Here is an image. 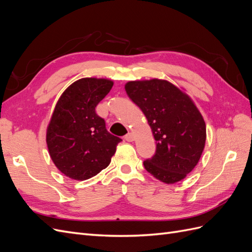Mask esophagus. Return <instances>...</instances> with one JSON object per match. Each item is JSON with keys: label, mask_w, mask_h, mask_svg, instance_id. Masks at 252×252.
Here are the masks:
<instances>
[{"label": "esophagus", "mask_w": 252, "mask_h": 252, "mask_svg": "<svg viewBox=\"0 0 252 252\" xmlns=\"http://www.w3.org/2000/svg\"><path fill=\"white\" fill-rule=\"evenodd\" d=\"M134 134L133 133H131V132H129V133H127L126 135H125V140L127 141V142H132V141H134Z\"/></svg>", "instance_id": "obj_1"}]
</instances>
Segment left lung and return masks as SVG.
<instances>
[{"mask_svg": "<svg viewBox=\"0 0 252 252\" xmlns=\"http://www.w3.org/2000/svg\"><path fill=\"white\" fill-rule=\"evenodd\" d=\"M125 90L157 141L155 156L144 161L145 169L166 184L184 180L199 163L206 142L205 121L191 97L159 79L130 81Z\"/></svg>", "mask_w": 252, "mask_h": 252, "instance_id": "1", "label": "left lung"}]
</instances>
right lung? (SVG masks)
<instances>
[{"instance_id": "add662e5", "label": "right lung", "mask_w": 252, "mask_h": 252, "mask_svg": "<svg viewBox=\"0 0 252 252\" xmlns=\"http://www.w3.org/2000/svg\"><path fill=\"white\" fill-rule=\"evenodd\" d=\"M113 82L83 78L68 86L57 102L46 130L50 158L66 177L84 181L107 167L122 141L110 134L96 105L108 94Z\"/></svg>"}]
</instances>
